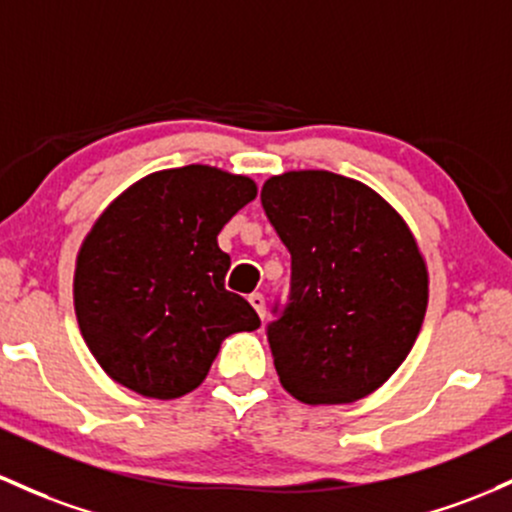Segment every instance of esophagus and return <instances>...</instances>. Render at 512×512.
Instances as JSON below:
<instances>
[{"label": "esophagus", "mask_w": 512, "mask_h": 512, "mask_svg": "<svg viewBox=\"0 0 512 512\" xmlns=\"http://www.w3.org/2000/svg\"><path fill=\"white\" fill-rule=\"evenodd\" d=\"M247 301H250V306L255 308L257 316L265 318V296H262V294H250V299H247Z\"/></svg>", "instance_id": "esophagus-1"}]
</instances>
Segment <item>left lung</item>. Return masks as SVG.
I'll list each match as a JSON object with an SVG mask.
<instances>
[{"label":"left lung","instance_id":"left-lung-1","mask_svg":"<svg viewBox=\"0 0 512 512\" xmlns=\"http://www.w3.org/2000/svg\"><path fill=\"white\" fill-rule=\"evenodd\" d=\"M262 206L291 252L289 306L267 330L279 381L308 406L369 396L423 328L418 240L379 192L328 170L274 174Z\"/></svg>","mask_w":512,"mask_h":512}]
</instances>
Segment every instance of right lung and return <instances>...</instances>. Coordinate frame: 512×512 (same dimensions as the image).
I'll return each mask as SVG.
<instances>
[{"mask_svg": "<svg viewBox=\"0 0 512 512\" xmlns=\"http://www.w3.org/2000/svg\"><path fill=\"white\" fill-rule=\"evenodd\" d=\"M257 196L245 174L211 165L160 170L116 196L75 262L77 325L109 379L170 401L209 374L221 342L260 328L226 291L218 233Z\"/></svg>", "mask_w": 512, "mask_h": 512, "instance_id": "right-lung-1", "label": "right lung"}]
</instances>
